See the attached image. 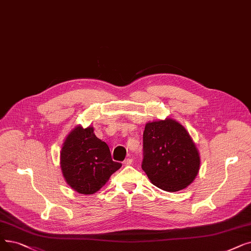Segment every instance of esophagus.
I'll return each instance as SVG.
<instances>
[{
    "instance_id": "esophagus-1",
    "label": "esophagus",
    "mask_w": 251,
    "mask_h": 251,
    "mask_svg": "<svg viewBox=\"0 0 251 251\" xmlns=\"http://www.w3.org/2000/svg\"><path fill=\"white\" fill-rule=\"evenodd\" d=\"M132 162H133V160H132L131 158H127V159H125V160H124L123 164H124L125 166H129V165H131V164H132Z\"/></svg>"
}]
</instances>
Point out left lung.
I'll list each match as a JSON object with an SVG mask.
<instances>
[{
	"label": "left lung",
	"mask_w": 251,
	"mask_h": 251,
	"mask_svg": "<svg viewBox=\"0 0 251 251\" xmlns=\"http://www.w3.org/2000/svg\"><path fill=\"white\" fill-rule=\"evenodd\" d=\"M141 168L154 186L167 192L187 188L198 174L197 148L182 125L172 119L147 123Z\"/></svg>",
	"instance_id": "8db88e82"
}]
</instances>
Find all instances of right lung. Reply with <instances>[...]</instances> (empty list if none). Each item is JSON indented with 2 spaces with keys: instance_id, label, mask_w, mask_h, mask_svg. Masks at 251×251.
Instances as JSON below:
<instances>
[{
  "instance_id": "obj_1",
  "label": "right lung",
  "mask_w": 251,
  "mask_h": 251,
  "mask_svg": "<svg viewBox=\"0 0 251 251\" xmlns=\"http://www.w3.org/2000/svg\"><path fill=\"white\" fill-rule=\"evenodd\" d=\"M60 166L69 186L83 195L102 188L112 174L122 166L112 159L108 146L97 138L93 127H75L64 140Z\"/></svg>"
}]
</instances>
